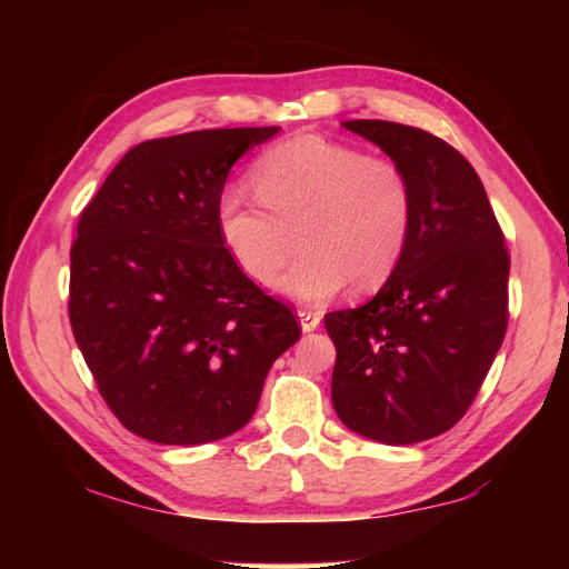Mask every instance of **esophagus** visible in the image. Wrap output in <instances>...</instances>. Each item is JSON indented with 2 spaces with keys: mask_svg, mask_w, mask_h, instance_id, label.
Listing matches in <instances>:
<instances>
[{
  "mask_svg": "<svg viewBox=\"0 0 569 569\" xmlns=\"http://www.w3.org/2000/svg\"><path fill=\"white\" fill-rule=\"evenodd\" d=\"M298 321H301V329L308 333V331H316L319 329L321 323V313L319 311H298Z\"/></svg>",
  "mask_w": 569,
  "mask_h": 569,
  "instance_id": "esophagus-1",
  "label": "esophagus"
}]
</instances>
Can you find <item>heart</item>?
Wrapping results in <instances>:
<instances>
[{
    "instance_id": "obj_1",
    "label": "heart",
    "mask_w": 569,
    "mask_h": 569,
    "mask_svg": "<svg viewBox=\"0 0 569 569\" xmlns=\"http://www.w3.org/2000/svg\"><path fill=\"white\" fill-rule=\"evenodd\" d=\"M256 196L228 186L216 198V226L230 258L268 281L291 250L301 256L276 291L298 303L329 301L349 283L377 291L397 271L413 223V188L399 162L366 158L323 134H296L250 168Z\"/></svg>"
}]
</instances>
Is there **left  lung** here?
Wrapping results in <instances>:
<instances>
[{"label":"left lung","instance_id":"left-lung-1","mask_svg":"<svg viewBox=\"0 0 569 569\" xmlns=\"http://www.w3.org/2000/svg\"><path fill=\"white\" fill-rule=\"evenodd\" d=\"M343 128L407 170L413 223L381 291L326 313L331 401L356 435L417 445L465 417L505 341L509 253L485 186L449 142L387 120Z\"/></svg>","mask_w":569,"mask_h":569}]
</instances>
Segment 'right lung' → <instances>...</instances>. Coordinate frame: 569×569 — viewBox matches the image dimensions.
I'll use <instances>...</instances> for the list:
<instances>
[{"instance_id":"right-lung-1","label":"right lung","mask_w":569,"mask_h":569,"mask_svg":"<svg viewBox=\"0 0 569 569\" xmlns=\"http://www.w3.org/2000/svg\"><path fill=\"white\" fill-rule=\"evenodd\" d=\"M281 128L146 140L102 182L70 250V323L102 399L156 445L243 429L273 361L298 341L291 308L240 271L218 236L233 162Z\"/></svg>"}]
</instances>
